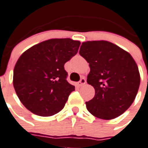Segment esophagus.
<instances>
[{"label":"esophagus","instance_id":"esophagus-1","mask_svg":"<svg viewBox=\"0 0 148 148\" xmlns=\"http://www.w3.org/2000/svg\"><path fill=\"white\" fill-rule=\"evenodd\" d=\"M85 83H86V79L84 78V77H82V78L80 80V81H79L77 84H78L79 86H82V85H84V84Z\"/></svg>","mask_w":148,"mask_h":148}]
</instances>
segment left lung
I'll return each instance as SVG.
<instances>
[{
    "instance_id": "1",
    "label": "left lung",
    "mask_w": 148,
    "mask_h": 148,
    "mask_svg": "<svg viewBox=\"0 0 148 148\" xmlns=\"http://www.w3.org/2000/svg\"><path fill=\"white\" fill-rule=\"evenodd\" d=\"M90 68L87 82L94 87V98L86 102L88 111L100 119L116 118L132 104L140 77L132 56L107 40L83 42L79 51Z\"/></svg>"
}]
</instances>
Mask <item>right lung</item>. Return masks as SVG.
Returning <instances> with one entry per match:
<instances>
[{"mask_svg": "<svg viewBox=\"0 0 148 148\" xmlns=\"http://www.w3.org/2000/svg\"><path fill=\"white\" fill-rule=\"evenodd\" d=\"M81 42L70 38L50 39L24 51L14 69L17 97L34 114L52 116L62 110L74 85L67 82L64 64L78 51Z\"/></svg>", "mask_w": 148, "mask_h": 148, "instance_id": "1", "label": "right lung"}]
</instances>
